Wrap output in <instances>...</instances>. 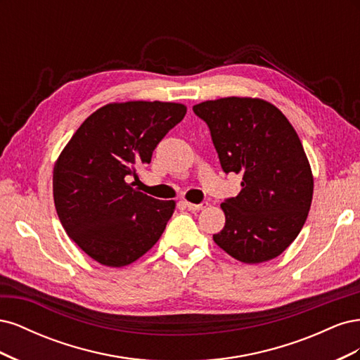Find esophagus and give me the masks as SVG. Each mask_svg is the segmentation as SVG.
Returning a JSON list of instances; mask_svg holds the SVG:
<instances>
[{
    "label": "esophagus",
    "instance_id": "esophagus-1",
    "mask_svg": "<svg viewBox=\"0 0 360 360\" xmlns=\"http://www.w3.org/2000/svg\"><path fill=\"white\" fill-rule=\"evenodd\" d=\"M184 205L188 207L189 210H204L207 205H209V202H201V204H193V202H188L184 201Z\"/></svg>",
    "mask_w": 360,
    "mask_h": 360
}]
</instances>
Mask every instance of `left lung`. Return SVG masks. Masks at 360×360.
<instances>
[{"label": "left lung", "instance_id": "1", "mask_svg": "<svg viewBox=\"0 0 360 360\" xmlns=\"http://www.w3.org/2000/svg\"><path fill=\"white\" fill-rule=\"evenodd\" d=\"M210 129L222 169L242 176V191L221 204L225 226L214 243L246 264L274 259L307 221L314 177L287 117L258 97H222L193 106Z\"/></svg>", "mask_w": 360, "mask_h": 360}]
</instances>
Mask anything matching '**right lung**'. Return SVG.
I'll return each mask as SVG.
<instances>
[{"label": "right lung", "instance_id": "right-lung-1", "mask_svg": "<svg viewBox=\"0 0 360 360\" xmlns=\"http://www.w3.org/2000/svg\"><path fill=\"white\" fill-rule=\"evenodd\" d=\"M174 102H112L76 130L53 165V202L64 230L84 252L123 267L156 245L176 209L130 180L186 114Z\"/></svg>", "mask_w": 360, "mask_h": 360}]
</instances>
